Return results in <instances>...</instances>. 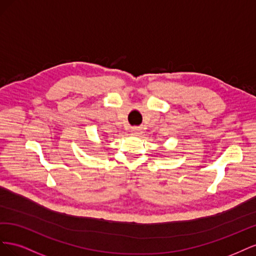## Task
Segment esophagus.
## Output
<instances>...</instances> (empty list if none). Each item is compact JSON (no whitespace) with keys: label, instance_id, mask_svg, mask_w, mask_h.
I'll use <instances>...</instances> for the list:
<instances>
[{"label":"esophagus","instance_id":"1","mask_svg":"<svg viewBox=\"0 0 256 256\" xmlns=\"http://www.w3.org/2000/svg\"><path fill=\"white\" fill-rule=\"evenodd\" d=\"M131 132L134 134H138V130L136 128H134V129H132V131H131Z\"/></svg>","mask_w":256,"mask_h":256}]
</instances>
